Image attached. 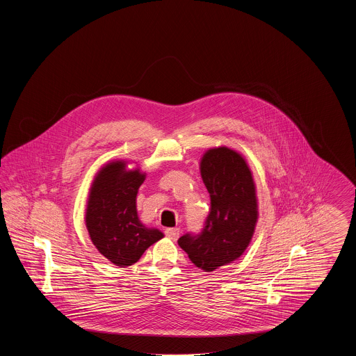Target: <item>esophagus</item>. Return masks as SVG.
Here are the masks:
<instances>
[{
  "label": "esophagus",
  "instance_id": "esophagus-1",
  "mask_svg": "<svg viewBox=\"0 0 356 356\" xmlns=\"http://www.w3.org/2000/svg\"><path fill=\"white\" fill-rule=\"evenodd\" d=\"M165 235L172 238V240H176L179 235H180V229L179 228H167L165 229Z\"/></svg>",
  "mask_w": 356,
  "mask_h": 356
}]
</instances>
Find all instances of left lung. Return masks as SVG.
Listing matches in <instances>:
<instances>
[{"label":"left lung","mask_w":356,"mask_h":356,"mask_svg":"<svg viewBox=\"0 0 356 356\" xmlns=\"http://www.w3.org/2000/svg\"><path fill=\"white\" fill-rule=\"evenodd\" d=\"M200 175L211 197V212L200 235L186 234L177 243L196 267L211 272L245 252L259 205L252 170L235 149L224 145L207 149L200 159Z\"/></svg>","instance_id":"8db88e82"}]
</instances>
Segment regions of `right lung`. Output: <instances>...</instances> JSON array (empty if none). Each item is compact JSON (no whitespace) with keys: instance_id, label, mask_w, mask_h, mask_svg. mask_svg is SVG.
Segmentation results:
<instances>
[{"instance_id":"right-lung-1","label":"right lung","mask_w":356,"mask_h":356,"mask_svg":"<svg viewBox=\"0 0 356 356\" xmlns=\"http://www.w3.org/2000/svg\"><path fill=\"white\" fill-rule=\"evenodd\" d=\"M129 161L104 164L89 188L85 225L100 254L118 267H129L156 241L164 237L157 228L145 227L137 213V192L147 173L128 168Z\"/></svg>"}]
</instances>
